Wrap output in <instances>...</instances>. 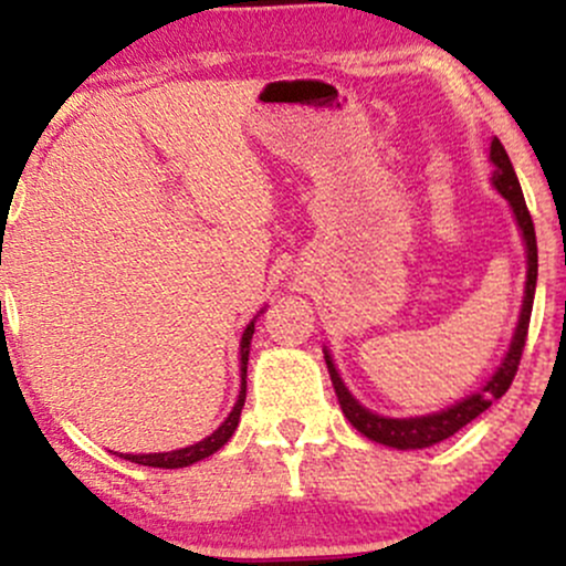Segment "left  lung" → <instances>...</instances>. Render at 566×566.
<instances>
[{"instance_id":"left-lung-1","label":"left lung","mask_w":566,"mask_h":566,"mask_svg":"<svg viewBox=\"0 0 566 566\" xmlns=\"http://www.w3.org/2000/svg\"><path fill=\"white\" fill-rule=\"evenodd\" d=\"M490 159L495 165V175H492V184L505 199L511 201L513 216L518 220V229H522L524 242H527V290H524V305L522 316H518V327L513 333L511 348L505 354L503 365L492 380L486 382L479 394L469 396V399L458 401V405L441 409L437 415H426V418H380V415L369 412L348 394V388L343 386L340 375L329 359V354H324V361H327L329 378H333L337 401H340L343 415L348 418V423L356 428L359 433H365L367 439L380 441L386 447H396V450H420V447H431L437 441H444L454 437L463 426H469L473 418L490 409L495 399H500L511 388L513 378H516L518 361H522L524 343H527V329H530V316H532V301H535V282H537V242H535V223H532V216L527 210V201H524L522 186H518L516 172H513L509 154H505L503 143L497 138L492 140L490 146Z\"/></svg>"}]
</instances>
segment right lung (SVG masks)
Masks as SVG:
<instances>
[{
    "mask_svg": "<svg viewBox=\"0 0 566 566\" xmlns=\"http://www.w3.org/2000/svg\"><path fill=\"white\" fill-rule=\"evenodd\" d=\"M252 333H255V322L247 324V329L242 335V348H239V354H242V391H239L237 405H233L231 415L223 420V423H220L218 431H212L210 437L197 441V444L184 447V450L154 452V454H119V458L129 460V463L148 465V469H186V465L197 463V460H205V458H210L212 452H218L220 447H223L226 441L233 437V431H237V426H239V415H242V407L247 399V380L244 378H247V361H250Z\"/></svg>",
    "mask_w": 566,
    "mask_h": 566,
    "instance_id": "obj_1",
    "label": "right lung"
}]
</instances>
